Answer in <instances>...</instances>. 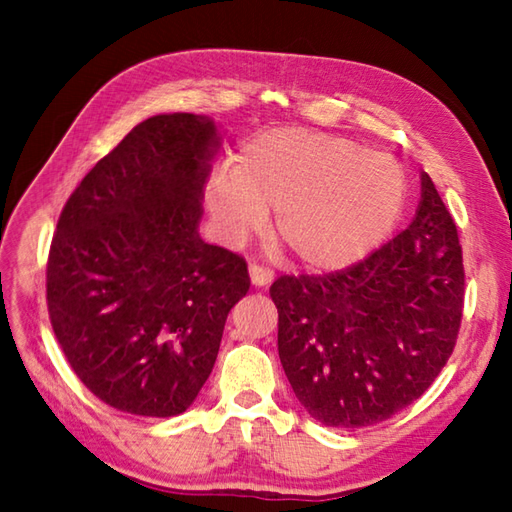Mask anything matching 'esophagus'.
Listing matches in <instances>:
<instances>
[{
	"label": "esophagus",
	"mask_w": 512,
	"mask_h": 512,
	"mask_svg": "<svg viewBox=\"0 0 512 512\" xmlns=\"http://www.w3.org/2000/svg\"><path fill=\"white\" fill-rule=\"evenodd\" d=\"M248 273H250V281H253V286H257V288L273 284V279H275L273 270H268L264 266H257V264H250Z\"/></svg>",
	"instance_id": "1"
}]
</instances>
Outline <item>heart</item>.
Returning a JSON list of instances; mask_svg holds the SVG:
<instances>
[{
  "label": "heart",
  "instance_id": "1",
  "mask_svg": "<svg viewBox=\"0 0 512 512\" xmlns=\"http://www.w3.org/2000/svg\"><path fill=\"white\" fill-rule=\"evenodd\" d=\"M407 193L394 156L299 127L250 138L235 167H217L204 187L228 244L257 233L273 209L277 235L312 270H341L374 253L396 228Z\"/></svg>",
  "mask_w": 512,
  "mask_h": 512
}]
</instances>
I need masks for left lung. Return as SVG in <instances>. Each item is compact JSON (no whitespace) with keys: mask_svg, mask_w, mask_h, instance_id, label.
I'll list each match as a JSON object with an SVG mask.
<instances>
[{"mask_svg":"<svg viewBox=\"0 0 512 512\" xmlns=\"http://www.w3.org/2000/svg\"><path fill=\"white\" fill-rule=\"evenodd\" d=\"M413 222L330 275L279 277V358L325 427L383 422L418 400L453 354L464 306L458 228L422 171Z\"/></svg>","mask_w":512,"mask_h":512,"instance_id":"8db88e82","label":"left lung"}]
</instances>
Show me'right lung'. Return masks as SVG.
I'll return each mask as SVG.
<instances>
[{
	"label": "right lung",
	"mask_w": 512,
	"mask_h": 512,
	"mask_svg": "<svg viewBox=\"0 0 512 512\" xmlns=\"http://www.w3.org/2000/svg\"><path fill=\"white\" fill-rule=\"evenodd\" d=\"M217 145L211 118L151 116L61 211L46 270L50 323L74 374L118 411H187L250 288L244 257L198 233Z\"/></svg>",
	"instance_id": "1"
}]
</instances>
